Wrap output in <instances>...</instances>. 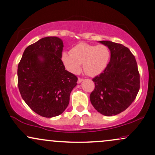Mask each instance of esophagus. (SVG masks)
<instances>
[{
    "mask_svg": "<svg viewBox=\"0 0 155 155\" xmlns=\"http://www.w3.org/2000/svg\"><path fill=\"white\" fill-rule=\"evenodd\" d=\"M83 78H78V81H77V83L78 84H81V83L82 81H83Z\"/></svg>",
    "mask_w": 155,
    "mask_h": 155,
    "instance_id": "1",
    "label": "esophagus"
}]
</instances>
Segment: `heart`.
<instances>
[{
	"mask_svg": "<svg viewBox=\"0 0 155 155\" xmlns=\"http://www.w3.org/2000/svg\"><path fill=\"white\" fill-rule=\"evenodd\" d=\"M110 55V51L106 45L80 43L71 49L70 54L63 53L61 60L71 73L78 74L81 70V64H83L85 72L94 77L106 68Z\"/></svg>",
	"mask_w": 155,
	"mask_h": 155,
	"instance_id": "1",
	"label": "heart"
}]
</instances>
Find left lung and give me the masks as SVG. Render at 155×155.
Returning a JSON list of instances; mask_svg holds the SVG:
<instances>
[{
	"instance_id": "obj_1",
	"label": "left lung",
	"mask_w": 155,
	"mask_h": 155,
	"mask_svg": "<svg viewBox=\"0 0 155 155\" xmlns=\"http://www.w3.org/2000/svg\"><path fill=\"white\" fill-rule=\"evenodd\" d=\"M108 47L111 57L105 69L93 79L95 89L90 100L94 108L104 116H114L126 110L140 89V74L134 55L119 43L100 41Z\"/></svg>"
}]
</instances>
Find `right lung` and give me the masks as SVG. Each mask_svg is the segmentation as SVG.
<instances>
[{
    "instance_id": "right-lung-1",
    "label": "right lung",
    "mask_w": 155,
    "mask_h": 155,
    "mask_svg": "<svg viewBox=\"0 0 155 155\" xmlns=\"http://www.w3.org/2000/svg\"><path fill=\"white\" fill-rule=\"evenodd\" d=\"M63 47L58 37H45L25 49L18 64L21 97L41 117L51 118L62 114L77 84V77L65 70L61 60Z\"/></svg>"
}]
</instances>
